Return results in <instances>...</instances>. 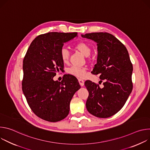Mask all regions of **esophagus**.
Listing matches in <instances>:
<instances>
[{
    "instance_id": "esophagus-1",
    "label": "esophagus",
    "mask_w": 150,
    "mask_h": 150,
    "mask_svg": "<svg viewBox=\"0 0 150 150\" xmlns=\"http://www.w3.org/2000/svg\"><path fill=\"white\" fill-rule=\"evenodd\" d=\"M78 82L80 84L81 86H83V85H84V81L82 79H78Z\"/></svg>"
}]
</instances>
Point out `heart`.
<instances>
[{
  "instance_id": "b5f03b06",
  "label": "heart",
  "mask_w": 150,
  "mask_h": 150,
  "mask_svg": "<svg viewBox=\"0 0 150 150\" xmlns=\"http://www.w3.org/2000/svg\"><path fill=\"white\" fill-rule=\"evenodd\" d=\"M74 49L79 52H81L85 56H88L91 52V46L86 42L81 41L76 43L74 46ZM60 56L62 62L64 63H67L69 61V52L65 47H62L60 52ZM68 72L74 76L78 78H83L86 75V69L85 68L78 67L73 66L68 69Z\"/></svg>"
}]
</instances>
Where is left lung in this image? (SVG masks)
<instances>
[{"mask_svg": "<svg viewBox=\"0 0 150 150\" xmlns=\"http://www.w3.org/2000/svg\"><path fill=\"white\" fill-rule=\"evenodd\" d=\"M82 37L97 42V63L92 74L99 75L104 86L87 80L85 86L89 95L87 110L100 118H107L117 113L125 105L133 88L132 63L124 45L108 33H92Z\"/></svg>", "mask_w": 150, "mask_h": 150, "instance_id": "obj_1", "label": "left lung"}]
</instances>
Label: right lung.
<instances>
[{
    "label": "right lung",
    "instance_id": "add662e5",
    "mask_svg": "<svg viewBox=\"0 0 150 150\" xmlns=\"http://www.w3.org/2000/svg\"><path fill=\"white\" fill-rule=\"evenodd\" d=\"M77 33L50 32L38 35L32 41L23 60L22 89L33 112L46 121L65 119L75 93L80 88L78 80L66 75L61 82L53 78L62 70L60 52L63 43Z\"/></svg>",
    "mask_w": 150,
    "mask_h": 150
}]
</instances>
